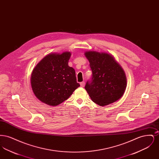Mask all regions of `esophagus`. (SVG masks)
<instances>
[{
	"label": "esophagus",
	"instance_id": "esophagus-1",
	"mask_svg": "<svg viewBox=\"0 0 159 159\" xmlns=\"http://www.w3.org/2000/svg\"><path fill=\"white\" fill-rule=\"evenodd\" d=\"M84 85H85V83H84V82H81V83H80V86H81V87H84Z\"/></svg>",
	"mask_w": 159,
	"mask_h": 159
}]
</instances>
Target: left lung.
<instances>
[{
  "label": "left lung",
  "instance_id": "obj_1",
  "mask_svg": "<svg viewBox=\"0 0 159 159\" xmlns=\"http://www.w3.org/2000/svg\"><path fill=\"white\" fill-rule=\"evenodd\" d=\"M92 72L84 86L92 100L100 106L117 101L126 88V77L120 66L109 54L85 52Z\"/></svg>",
  "mask_w": 159,
  "mask_h": 159
}]
</instances>
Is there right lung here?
<instances>
[{
	"mask_svg": "<svg viewBox=\"0 0 159 159\" xmlns=\"http://www.w3.org/2000/svg\"><path fill=\"white\" fill-rule=\"evenodd\" d=\"M70 56L68 52L49 54L33 70L31 88L42 102L49 106L59 105L80 86L75 69L68 66Z\"/></svg>",
	"mask_w": 159,
	"mask_h": 159,
	"instance_id": "right-lung-1",
	"label": "right lung"
}]
</instances>
